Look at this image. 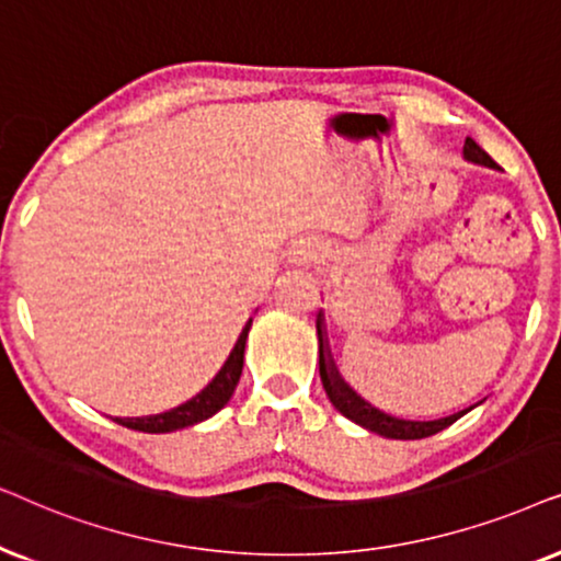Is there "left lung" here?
<instances>
[{
  "label": "left lung",
  "mask_w": 561,
  "mask_h": 561,
  "mask_svg": "<svg viewBox=\"0 0 561 561\" xmlns=\"http://www.w3.org/2000/svg\"><path fill=\"white\" fill-rule=\"evenodd\" d=\"M465 159L469 163H477V167H488V169H497V163L490 159L488 153L482 151L480 146L474 144L472 138L465 140ZM318 328V341H320V382H323V390L328 394V400L333 402V408L339 410L341 415H346L348 421H354L362 428H367L377 436L385 438H400V442H413V438H425L433 436V433L449 428L454 421H459L461 415H467L474 405H469L459 413H451L446 417H438V421H405V417H394L387 415L382 410H377L375 405H369L362 394H356L351 387L346 385V379L341 377L339 367H335L331 348H328V339H325V325H323V310L318 312L316 320ZM480 405V402H477Z\"/></svg>",
  "instance_id": "8db88e82"
}]
</instances>
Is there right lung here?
<instances>
[{"instance_id": "add662e5", "label": "right lung", "mask_w": 561, "mask_h": 561, "mask_svg": "<svg viewBox=\"0 0 561 561\" xmlns=\"http://www.w3.org/2000/svg\"><path fill=\"white\" fill-rule=\"evenodd\" d=\"M253 320L249 318V323L243 325L241 335H238L233 351L226 358L218 375L213 377V382L194 394L192 400L182 402L179 408H171L167 413L159 415H146V417H115L119 425L130 431H144V433H171L179 428H186V425H197L213 417L218 410L228 405V400L233 398L238 379H241L243 371V351H245V339H249Z\"/></svg>"}]
</instances>
